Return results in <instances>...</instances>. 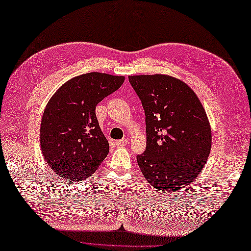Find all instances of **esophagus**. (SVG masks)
I'll return each instance as SVG.
<instances>
[{
    "instance_id": "obj_1",
    "label": "esophagus",
    "mask_w": 251,
    "mask_h": 251,
    "mask_svg": "<svg viewBox=\"0 0 251 251\" xmlns=\"http://www.w3.org/2000/svg\"><path fill=\"white\" fill-rule=\"evenodd\" d=\"M127 144V139L125 138V139H122V140H118L115 142V145L117 147H122V146H126Z\"/></svg>"
}]
</instances>
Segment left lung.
Listing matches in <instances>:
<instances>
[{
	"label": "left lung",
	"instance_id": "8db88e82",
	"mask_svg": "<svg viewBox=\"0 0 251 251\" xmlns=\"http://www.w3.org/2000/svg\"><path fill=\"white\" fill-rule=\"evenodd\" d=\"M146 115V150L137 156L148 183L175 192L192 183L207 161L211 128L195 92L168 75H129Z\"/></svg>",
	"mask_w": 251,
	"mask_h": 251
}]
</instances>
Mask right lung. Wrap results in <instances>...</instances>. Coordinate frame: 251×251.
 I'll return each mask as SVG.
<instances>
[{
  "label": "right lung",
  "instance_id": "1",
  "mask_svg": "<svg viewBox=\"0 0 251 251\" xmlns=\"http://www.w3.org/2000/svg\"><path fill=\"white\" fill-rule=\"evenodd\" d=\"M124 81L123 75L85 74L63 83L48 102L41 123V148L47 164L63 180H86L106 158L109 143L95 110Z\"/></svg>",
  "mask_w": 251,
  "mask_h": 251
}]
</instances>
